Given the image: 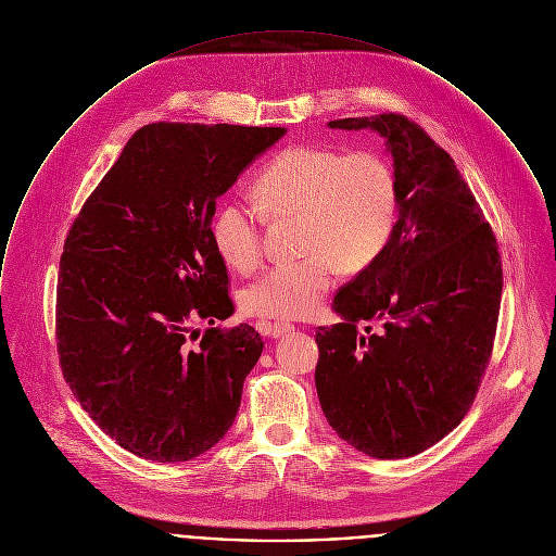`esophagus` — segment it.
<instances>
[{
  "label": "esophagus",
  "instance_id": "esophagus-1",
  "mask_svg": "<svg viewBox=\"0 0 556 556\" xmlns=\"http://www.w3.org/2000/svg\"><path fill=\"white\" fill-rule=\"evenodd\" d=\"M258 330H261L263 337L280 339V337L293 332L295 326H293V324H285V321H274V324H271V321H258Z\"/></svg>",
  "mask_w": 556,
  "mask_h": 556
}]
</instances>
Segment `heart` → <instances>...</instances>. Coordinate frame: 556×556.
<instances>
[{
  "instance_id": "heart-1",
  "label": "heart",
  "mask_w": 556,
  "mask_h": 556,
  "mask_svg": "<svg viewBox=\"0 0 556 556\" xmlns=\"http://www.w3.org/2000/svg\"><path fill=\"white\" fill-rule=\"evenodd\" d=\"M252 200H224L211 237L224 263L248 274L263 261L265 219L300 217V252L306 256L271 267L241 295L245 313L269 319L313 313L339 267L361 271L386 250L399 215L396 179L381 155L315 144L274 155L254 177Z\"/></svg>"
}]
</instances>
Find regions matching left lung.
Returning a JSON list of instances; mask_svg holds the SVG:
<instances>
[{
  "label": "left lung",
  "mask_w": 556,
  "mask_h": 556,
  "mask_svg": "<svg viewBox=\"0 0 556 556\" xmlns=\"http://www.w3.org/2000/svg\"><path fill=\"white\" fill-rule=\"evenodd\" d=\"M330 127L386 138L399 219L386 250L339 289L343 324L315 334L317 394L348 444L403 459L468 414L494 350L503 263L470 187L422 127L392 112ZM361 320L370 324L363 336Z\"/></svg>",
  "instance_id": "1"
}]
</instances>
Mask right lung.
I'll list each match as a JSON object with an SVG mask.
<instances>
[{
  "label": "right lung",
  "mask_w": 556,
  "mask_h": 556,
  "mask_svg": "<svg viewBox=\"0 0 556 556\" xmlns=\"http://www.w3.org/2000/svg\"><path fill=\"white\" fill-rule=\"evenodd\" d=\"M282 127L153 123L134 134L71 224L60 256V367L125 451L187 462L230 429L261 334L232 315L211 237L215 200Z\"/></svg>",
  "instance_id": "obj_1"
}]
</instances>
